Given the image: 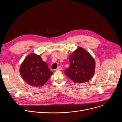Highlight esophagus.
<instances>
[{"label":"esophagus","instance_id":"esophagus-1","mask_svg":"<svg viewBox=\"0 0 122 122\" xmlns=\"http://www.w3.org/2000/svg\"><path fill=\"white\" fill-rule=\"evenodd\" d=\"M61 69H62V67H61V66H58L57 68H56V69H55V71H60V70H61Z\"/></svg>","mask_w":122,"mask_h":122}]
</instances>
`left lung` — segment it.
<instances>
[{"mask_svg":"<svg viewBox=\"0 0 122 122\" xmlns=\"http://www.w3.org/2000/svg\"><path fill=\"white\" fill-rule=\"evenodd\" d=\"M70 65L65 74L76 83H82L90 80L95 71V61L86 50L79 47L69 56Z\"/></svg>","mask_w":122,"mask_h":122,"instance_id":"left-lung-1","label":"left lung"}]
</instances>
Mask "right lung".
<instances>
[{
  "label": "right lung",
  "instance_id": "obj_1",
  "mask_svg": "<svg viewBox=\"0 0 122 122\" xmlns=\"http://www.w3.org/2000/svg\"><path fill=\"white\" fill-rule=\"evenodd\" d=\"M20 72L23 79L34 87L43 86L53 74L40 56L28 55L21 64Z\"/></svg>",
  "mask_w": 122,
  "mask_h": 122
}]
</instances>
